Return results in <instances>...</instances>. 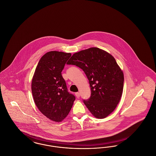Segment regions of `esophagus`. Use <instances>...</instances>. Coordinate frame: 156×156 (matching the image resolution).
<instances>
[{
	"label": "esophagus",
	"mask_w": 156,
	"mask_h": 156,
	"mask_svg": "<svg viewBox=\"0 0 156 156\" xmlns=\"http://www.w3.org/2000/svg\"><path fill=\"white\" fill-rule=\"evenodd\" d=\"M75 96L76 97V98H79L80 97V94L79 92H76V93H75Z\"/></svg>",
	"instance_id": "1"
}]
</instances>
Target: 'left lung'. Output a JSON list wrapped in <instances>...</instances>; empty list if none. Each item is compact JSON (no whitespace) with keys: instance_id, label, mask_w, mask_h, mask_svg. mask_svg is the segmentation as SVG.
Listing matches in <instances>:
<instances>
[{"instance_id":"obj_1","label":"left lung","mask_w":156,"mask_h":156,"mask_svg":"<svg viewBox=\"0 0 156 156\" xmlns=\"http://www.w3.org/2000/svg\"><path fill=\"white\" fill-rule=\"evenodd\" d=\"M67 64L84 71L89 80L91 96L83 102L92 115L104 119L115 109L122 95L124 75L111 54L97 47L74 53Z\"/></svg>"}]
</instances>
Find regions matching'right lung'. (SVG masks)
Segmentation results:
<instances>
[{
    "instance_id": "1",
    "label": "right lung",
    "mask_w": 156,
    "mask_h": 156,
    "mask_svg": "<svg viewBox=\"0 0 156 156\" xmlns=\"http://www.w3.org/2000/svg\"><path fill=\"white\" fill-rule=\"evenodd\" d=\"M71 53L52 51L45 53L40 59L31 81L34 101L47 118L60 122L67 117L75 100L67 90L62 76Z\"/></svg>"
}]
</instances>
